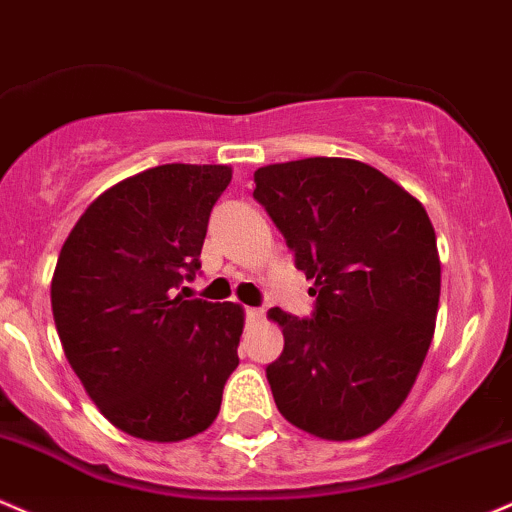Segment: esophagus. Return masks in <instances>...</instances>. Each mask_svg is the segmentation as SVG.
Returning <instances> with one entry per match:
<instances>
[{"mask_svg":"<svg viewBox=\"0 0 512 512\" xmlns=\"http://www.w3.org/2000/svg\"><path fill=\"white\" fill-rule=\"evenodd\" d=\"M246 321H251V324H258V321H263V309L246 307Z\"/></svg>","mask_w":512,"mask_h":512,"instance_id":"esophagus-1","label":"esophagus"}]
</instances>
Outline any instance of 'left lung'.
Returning <instances> with one entry per match:
<instances>
[{
    "instance_id": "1",
    "label": "left lung",
    "mask_w": 512,
    "mask_h": 512,
    "mask_svg": "<svg viewBox=\"0 0 512 512\" xmlns=\"http://www.w3.org/2000/svg\"><path fill=\"white\" fill-rule=\"evenodd\" d=\"M254 183L317 297L312 319L268 312L285 336L266 367L275 406L321 440L363 438L404 404L433 341L440 256L428 212L355 159L268 164Z\"/></svg>"
}]
</instances>
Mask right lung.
<instances>
[{"instance_id": "add662e5", "label": "right lung", "mask_w": 512, "mask_h": 512, "mask_svg": "<svg viewBox=\"0 0 512 512\" xmlns=\"http://www.w3.org/2000/svg\"><path fill=\"white\" fill-rule=\"evenodd\" d=\"M225 164H162L103 191L62 244L50 285L57 333L113 426L149 442L210 428L239 365L244 309L186 300Z\"/></svg>"}]
</instances>
